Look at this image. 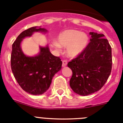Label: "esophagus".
Returning <instances> with one entry per match:
<instances>
[{
    "mask_svg": "<svg viewBox=\"0 0 123 123\" xmlns=\"http://www.w3.org/2000/svg\"><path fill=\"white\" fill-rule=\"evenodd\" d=\"M67 65V61H65V60H64V61H62V67H65V66H66V65Z\"/></svg>",
    "mask_w": 123,
    "mask_h": 123,
    "instance_id": "1",
    "label": "esophagus"
}]
</instances>
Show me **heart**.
<instances>
[{"label": "heart", "mask_w": 123, "mask_h": 123, "mask_svg": "<svg viewBox=\"0 0 123 123\" xmlns=\"http://www.w3.org/2000/svg\"><path fill=\"white\" fill-rule=\"evenodd\" d=\"M89 38L85 33L76 30L69 29L61 32L57 37V43H55L56 49L67 47L66 53L70 58H75L82 53L89 44Z\"/></svg>", "instance_id": "obj_1"}]
</instances>
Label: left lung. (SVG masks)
<instances>
[{"mask_svg": "<svg viewBox=\"0 0 123 123\" xmlns=\"http://www.w3.org/2000/svg\"><path fill=\"white\" fill-rule=\"evenodd\" d=\"M90 43L67 64L72 70L70 86L74 93L87 96L100 90L112 70V49L103 34L90 32Z\"/></svg>", "mask_w": 123, "mask_h": 123, "instance_id": "8db88e82", "label": "left lung"}]
</instances>
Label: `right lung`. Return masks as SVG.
<instances>
[{
  "label": "right lung",
  "mask_w": 123,
  "mask_h": 123,
  "mask_svg": "<svg viewBox=\"0 0 123 123\" xmlns=\"http://www.w3.org/2000/svg\"><path fill=\"white\" fill-rule=\"evenodd\" d=\"M36 32L46 33L47 30L41 27H33L18 36L12 45L11 67L15 79L24 91L39 95L49 89L54 75L61 70L62 62L59 57L51 53L48 45L40 46L39 53L36 56H28L24 53L22 41Z\"/></svg>",
  "instance_id": "1"
}]
</instances>
